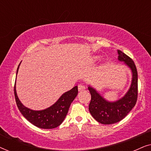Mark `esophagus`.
Instances as JSON below:
<instances>
[{
    "label": "esophagus",
    "instance_id": "1",
    "mask_svg": "<svg viewBox=\"0 0 151 151\" xmlns=\"http://www.w3.org/2000/svg\"><path fill=\"white\" fill-rule=\"evenodd\" d=\"M78 91H83L86 88L85 86H84V84H78Z\"/></svg>",
    "mask_w": 151,
    "mask_h": 151
}]
</instances>
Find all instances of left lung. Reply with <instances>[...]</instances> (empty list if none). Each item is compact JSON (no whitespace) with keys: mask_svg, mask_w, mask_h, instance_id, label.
Masks as SVG:
<instances>
[{"mask_svg":"<svg viewBox=\"0 0 151 151\" xmlns=\"http://www.w3.org/2000/svg\"><path fill=\"white\" fill-rule=\"evenodd\" d=\"M118 52V60L124 62L131 68L133 73L132 83L127 93L120 100L115 102L105 100L91 86H88L91 99L88 106L91 114L98 122L103 124H111L118 122L127 116L135 106L137 100L138 85L137 71L133 60L120 50Z\"/></svg>","mask_w":151,"mask_h":151,"instance_id":"obj_1","label":"left lung"}]
</instances>
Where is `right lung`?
I'll return each mask as SVG.
<instances>
[{"label": "right lung", "mask_w": 151, "mask_h": 151, "mask_svg": "<svg viewBox=\"0 0 151 151\" xmlns=\"http://www.w3.org/2000/svg\"><path fill=\"white\" fill-rule=\"evenodd\" d=\"M20 65V63L18 67L16 75ZM14 91L16 104L22 115L32 124L45 129H54L61 124L67 114L70 105L78 93V86H76L69 91L65 93L54 104L48 109L42 111H33L23 106L20 102L16 94V82Z\"/></svg>", "instance_id": "add662e5"}]
</instances>
